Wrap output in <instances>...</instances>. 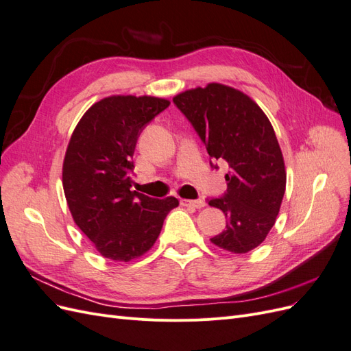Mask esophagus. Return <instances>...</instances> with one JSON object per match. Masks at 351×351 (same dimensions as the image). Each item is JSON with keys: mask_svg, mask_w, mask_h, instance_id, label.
Wrapping results in <instances>:
<instances>
[{"mask_svg": "<svg viewBox=\"0 0 351 351\" xmlns=\"http://www.w3.org/2000/svg\"><path fill=\"white\" fill-rule=\"evenodd\" d=\"M180 204L186 208H193V209H200L205 206V202L204 200H189V199H182L180 200Z\"/></svg>", "mask_w": 351, "mask_h": 351, "instance_id": "1", "label": "esophagus"}]
</instances>
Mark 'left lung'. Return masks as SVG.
Wrapping results in <instances>:
<instances>
[{
	"mask_svg": "<svg viewBox=\"0 0 351 351\" xmlns=\"http://www.w3.org/2000/svg\"><path fill=\"white\" fill-rule=\"evenodd\" d=\"M173 102L209 156L230 165L226 195L209 200L224 212L227 226L210 241L236 254L253 250L274 227L285 192L284 158L271 121L246 93L221 83L189 89Z\"/></svg>",
	"mask_w": 351,
	"mask_h": 351,
	"instance_id": "obj_1",
	"label": "left lung"
}]
</instances>
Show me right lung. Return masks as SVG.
I'll use <instances>...</instances> for the list:
<instances>
[{"label": "right lung", "instance_id": "right-lung-1", "mask_svg": "<svg viewBox=\"0 0 351 351\" xmlns=\"http://www.w3.org/2000/svg\"><path fill=\"white\" fill-rule=\"evenodd\" d=\"M169 105L155 97L112 95L83 114L62 164V187L76 226L104 258L129 262L149 250L173 196L154 199L132 190L133 154L145 125Z\"/></svg>", "mask_w": 351, "mask_h": 351}]
</instances>
